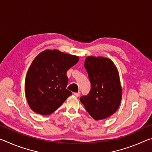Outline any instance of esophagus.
I'll use <instances>...</instances> for the list:
<instances>
[{
  "mask_svg": "<svg viewBox=\"0 0 152 152\" xmlns=\"http://www.w3.org/2000/svg\"><path fill=\"white\" fill-rule=\"evenodd\" d=\"M80 92H74V95L76 97H78L80 96Z\"/></svg>",
  "mask_w": 152,
  "mask_h": 152,
  "instance_id": "obj_1",
  "label": "esophagus"
}]
</instances>
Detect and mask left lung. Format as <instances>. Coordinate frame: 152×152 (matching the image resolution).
<instances>
[{
  "label": "left lung",
  "mask_w": 152,
  "mask_h": 152,
  "mask_svg": "<svg viewBox=\"0 0 152 152\" xmlns=\"http://www.w3.org/2000/svg\"><path fill=\"white\" fill-rule=\"evenodd\" d=\"M84 67L91 84V91L80 100L95 120L104 119L117 111L122 98L119 73L109 58L88 56Z\"/></svg>",
  "instance_id": "obj_1"
}]
</instances>
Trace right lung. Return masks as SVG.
<instances>
[{
	"mask_svg": "<svg viewBox=\"0 0 152 152\" xmlns=\"http://www.w3.org/2000/svg\"><path fill=\"white\" fill-rule=\"evenodd\" d=\"M78 60V56L57 50H45L36 56L25 78V94L31 110L48 115L63 104L72 94L66 89V72Z\"/></svg>",
	"mask_w": 152,
	"mask_h": 152,
	"instance_id": "1",
	"label": "right lung"
}]
</instances>
